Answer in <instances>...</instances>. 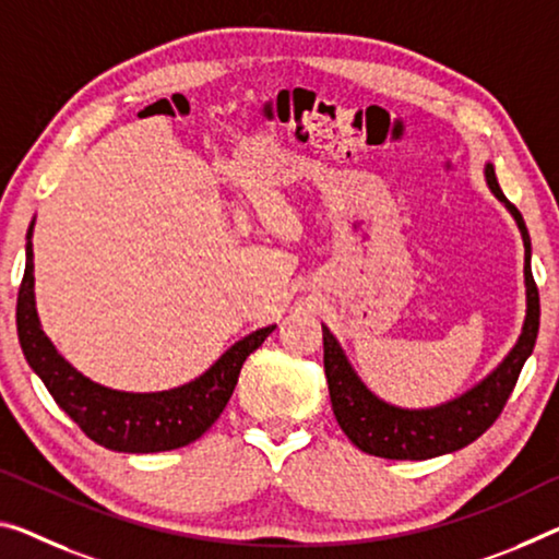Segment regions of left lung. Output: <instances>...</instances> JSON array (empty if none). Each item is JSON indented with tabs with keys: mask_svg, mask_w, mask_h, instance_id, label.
I'll return each instance as SVG.
<instances>
[{
	"mask_svg": "<svg viewBox=\"0 0 559 559\" xmlns=\"http://www.w3.org/2000/svg\"><path fill=\"white\" fill-rule=\"evenodd\" d=\"M485 177L489 190L495 192L504 207L512 212L514 222L522 231L525 242V287H527V317L525 328L518 340V345L504 357V362L472 388L462 397L448 402V405L432 409H400L392 407L380 397L369 392L362 380L349 367L347 357L342 355L337 340L322 324L324 342V374H328V388L334 417L352 444L374 457L388 460H429L437 454H448L454 450L467 448L479 435H485L495 419L502 415L510 394L518 384V377L532 355L539 332V292L532 277V247L530 235L522 219L520 210L502 194L497 185L495 167H485Z\"/></svg>",
	"mask_w": 559,
	"mask_h": 559,
	"instance_id": "obj_1",
	"label": "left lung"
}]
</instances>
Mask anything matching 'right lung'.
<instances>
[{"mask_svg":"<svg viewBox=\"0 0 559 559\" xmlns=\"http://www.w3.org/2000/svg\"><path fill=\"white\" fill-rule=\"evenodd\" d=\"M32 227L27 231V264L16 295V334L29 367L51 397L84 435L115 452H165L194 442L214 425L235 392L245 359L270 337L274 324L252 332L229 347L207 372L177 390L132 394L107 390L87 380L59 355L39 328L34 309Z\"/></svg>","mask_w":559,"mask_h":559,"instance_id":"add662e5","label":"right lung"}]
</instances>
